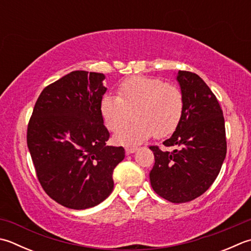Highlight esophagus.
I'll list each match as a JSON object with an SVG mask.
<instances>
[{
	"label": "esophagus",
	"mask_w": 251,
	"mask_h": 251,
	"mask_svg": "<svg viewBox=\"0 0 251 251\" xmlns=\"http://www.w3.org/2000/svg\"><path fill=\"white\" fill-rule=\"evenodd\" d=\"M136 151H137V148H136V147H127V148L125 149L126 154H131V153H135Z\"/></svg>",
	"instance_id": "1"
}]
</instances>
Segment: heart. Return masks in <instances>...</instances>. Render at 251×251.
I'll use <instances>...</instances> for the list:
<instances>
[{"mask_svg": "<svg viewBox=\"0 0 251 251\" xmlns=\"http://www.w3.org/2000/svg\"><path fill=\"white\" fill-rule=\"evenodd\" d=\"M184 95L179 88L155 77H131L120 87L119 96L105 95L100 111L105 126L116 131L135 112L137 120L117 131L121 145H138L155 135L166 137L177 128L184 114Z\"/></svg>", "mask_w": 251, "mask_h": 251, "instance_id": "heart-1", "label": "heart"}]
</instances>
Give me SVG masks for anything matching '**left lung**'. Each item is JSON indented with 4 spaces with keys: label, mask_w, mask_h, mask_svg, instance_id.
Listing matches in <instances>:
<instances>
[{
    "label": "left lung",
    "mask_w": 251,
    "mask_h": 251,
    "mask_svg": "<svg viewBox=\"0 0 251 251\" xmlns=\"http://www.w3.org/2000/svg\"><path fill=\"white\" fill-rule=\"evenodd\" d=\"M176 80L184 95V114L163 142L176 149L150 147L155 160L150 183L160 197L183 203L202 195L218 177L226 155V137L222 109L207 83L185 71H178Z\"/></svg>",
    "instance_id": "left-lung-1"
}]
</instances>
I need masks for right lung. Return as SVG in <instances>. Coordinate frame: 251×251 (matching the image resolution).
I'll use <instances>...</instances> for the list:
<instances>
[{"mask_svg":"<svg viewBox=\"0 0 251 251\" xmlns=\"http://www.w3.org/2000/svg\"><path fill=\"white\" fill-rule=\"evenodd\" d=\"M105 76L75 71L44 88L34 104L27 145L44 191L74 210L101 203L114 187L123 147L106 146L100 111Z\"/></svg>","mask_w":251,"mask_h":251,"instance_id":"right-lung-1","label":"right lung"}]
</instances>
